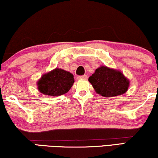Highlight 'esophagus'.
Returning <instances> with one entry per match:
<instances>
[{
	"label": "esophagus",
	"instance_id": "obj_1",
	"mask_svg": "<svg viewBox=\"0 0 158 158\" xmlns=\"http://www.w3.org/2000/svg\"><path fill=\"white\" fill-rule=\"evenodd\" d=\"M87 78H88V77H87V76H86V75H83V76H79V77H77V79H79V80L86 79Z\"/></svg>",
	"mask_w": 158,
	"mask_h": 158
}]
</instances>
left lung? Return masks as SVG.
Here are the masks:
<instances>
[{
  "mask_svg": "<svg viewBox=\"0 0 158 158\" xmlns=\"http://www.w3.org/2000/svg\"><path fill=\"white\" fill-rule=\"evenodd\" d=\"M89 81L97 93L104 97L118 96L125 93L129 87V80L119 71L101 66L89 77Z\"/></svg>",
  "mask_w": 158,
  "mask_h": 158,
  "instance_id": "obj_1",
  "label": "left lung"
}]
</instances>
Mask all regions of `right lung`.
Listing matches in <instances>:
<instances>
[{"label":"right lung","mask_w":158,"mask_h":158,"mask_svg":"<svg viewBox=\"0 0 158 158\" xmlns=\"http://www.w3.org/2000/svg\"><path fill=\"white\" fill-rule=\"evenodd\" d=\"M74 82V76L70 72L55 69L42 76L38 81V89L42 94L56 97L68 92Z\"/></svg>","instance_id":"1"}]
</instances>
